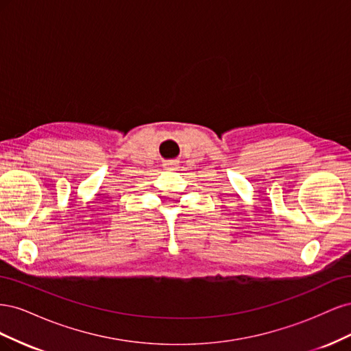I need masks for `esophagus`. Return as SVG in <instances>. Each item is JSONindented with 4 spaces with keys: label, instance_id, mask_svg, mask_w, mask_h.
Instances as JSON below:
<instances>
[{
    "label": "esophagus",
    "instance_id": "obj_1",
    "mask_svg": "<svg viewBox=\"0 0 351 351\" xmlns=\"http://www.w3.org/2000/svg\"><path fill=\"white\" fill-rule=\"evenodd\" d=\"M165 169H177V162L176 161H169L165 164Z\"/></svg>",
    "mask_w": 351,
    "mask_h": 351
}]
</instances>
